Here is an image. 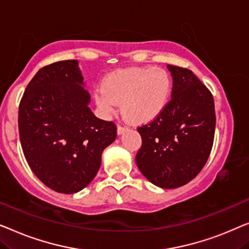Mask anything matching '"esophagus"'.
Returning <instances> with one entry per match:
<instances>
[{"mask_svg":"<svg viewBox=\"0 0 249 249\" xmlns=\"http://www.w3.org/2000/svg\"><path fill=\"white\" fill-rule=\"evenodd\" d=\"M126 128L125 126H121V125H118V127H117V134L118 135H121V134H123V133L126 131Z\"/></svg>","mask_w":249,"mask_h":249,"instance_id":"1","label":"esophagus"}]
</instances>
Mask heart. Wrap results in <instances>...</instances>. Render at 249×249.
Masks as SVG:
<instances>
[{
	"mask_svg": "<svg viewBox=\"0 0 249 249\" xmlns=\"http://www.w3.org/2000/svg\"><path fill=\"white\" fill-rule=\"evenodd\" d=\"M173 80L160 68H131L114 72L94 90L97 106L106 115L122 104V114L129 123L146 124L156 120L169 103Z\"/></svg>",
	"mask_w": 249,
	"mask_h": 249,
	"instance_id": "1",
	"label": "heart"
}]
</instances>
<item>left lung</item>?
Wrapping results in <instances>:
<instances>
[{"mask_svg":"<svg viewBox=\"0 0 249 249\" xmlns=\"http://www.w3.org/2000/svg\"><path fill=\"white\" fill-rule=\"evenodd\" d=\"M173 76L171 99L156 120L138 128L142 138L135 161L146 179L177 188L197 176L212 150L214 101L191 70L167 65Z\"/></svg>","mask_w":249,"mask_h":249,"instance_id":"1","label":"left lung"}]
</instances>
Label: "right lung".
Returning a JSON list of instances; mask_svg holds the SVG:
<instances>
[{
  "label": "right lung",
  "mask_w": 249,
  "mask_h": 249,
  "mask_svg": "<svg viewBox=\"0 0 249 249\" xmlns=\"http://www.w3.org/2000/svg\"><path fill=\"white\" fill-rule=\"evenodd\" d=\"M76 59L41 68L28 83L19 106V134L33 173L47 187L73 194L88 186L101 155L115 141L113 122L89 108L90 94Z\"/></svg>",
  "instance_id": "1"
}]
</instances>
